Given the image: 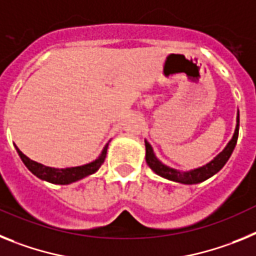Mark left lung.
<instances>
[{
  "label": "left lung",
  "instance_id": "obj_1",
  "mask_svg": "<svg viewBox=\"0 0 256 256\" xmlns=\"http://www.w3.org/2000/svg\"><path fill=\"white\" fill-rule=\"evenodd\" d=\"M238 128H240V113L237 116V126H236L234 135H233L232 140L228 143V146L224 148V150L222 153L215 157L211 162H208V165L202 166L200 168H196V170L188 171V172H182V171L174 170V168H168L164 164L156 158L154 153H153L152 146L148 142H146V164L154 171L156 174L161 175V176L166 178L168 180L178 182V183H184V184H196L201 183V182L206 180L208 178H211L212 175H215L218 171L220 170L224 165L226 164V161L230 160V154H232L233 150H234L236 143H237V139H238Z\"/></svg>",
  "mask_w": 256,
  "mask_h": 256
}]
</instances>
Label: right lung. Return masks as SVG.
<instances>
[{
	"instance_id": "right-lung-1",
	"label": "right lung",
	"mask_w": 256,
	"mask_h": 256,
	"mask_svg": "<svg viewBox=\"0 0 256 256\" xmlns=\"http://www.w3.org/2000/svg\"><path fill=\"white\" fill-rule=\"evenodd\" d=\"M16 148V146H15ZM106 148H108V144L104 146L103 152H102L100 157L98 160H95L94 162L88 164V165L78 166V168H51L48 166H44L38 162L32 161L30 158H28L26 154L18 150V153L20 156L22 161L24 162V165L28 168V170L32 171V174H34L36 176H38L40 179L46 182H50V183L54 184H70L73 182H77L82 178L88 176V175L94 174L98 168H100L102 164L106 160Z\"/></svg>"
}]
</instances>
